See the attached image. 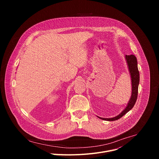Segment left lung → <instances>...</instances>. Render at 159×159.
I'll list each match as a JSON object with an SVG mask.
<instances>
[{"mask_svg": "<svg viewBox=\"0 0 159 159\" xmlns=\"http://www.w3.org/2000/svg\"><path fill=\"white\" fill-rule=\"evenodd\" d=\"M125 59L127 63L128 70L129 72V75L131 77V95L130 99L126 106V107L121 111V113L115 117L110 118H104L98 116L99 118L109 121H112L118 120V119L121 118L123 116L130 111L134 106L136 101H137V96H138V89H139V85L140 82V74L138 69V63L137 59L134 55H125Z\"/></svg>", "mask_w": 159, "mask_h": 159, "instance_id": "8db88e82", "label": "left lung"}]
</instances>
